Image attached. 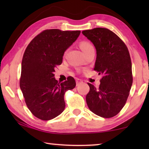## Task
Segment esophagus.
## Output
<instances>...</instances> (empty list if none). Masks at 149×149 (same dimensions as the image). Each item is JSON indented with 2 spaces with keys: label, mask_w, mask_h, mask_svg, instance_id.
I'll return each mask as SVG.
<instances>
[{
  "label": "esophagus",
  "mask_w": 149,
  "mask_h": 149,
  "mask_svg": "<svg viewBox=\"0 0 149 149\" xmlns=\"http://www.w3.org/2000/svg\"><path fill=\"white\" fill-rule=\"evenodd\" d=\"M82 83H83V81L81 79H78V78H77V79H76V85H77H77H79V84H82Z\"/></svg>",
  "instance_id": "esophagus-1"
}]
</instances>
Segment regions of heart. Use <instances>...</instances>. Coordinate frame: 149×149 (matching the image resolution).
I'll return each mask as SVG.
<instances>
[{"mask_svg":"<svg viewBox=\"0 0 149 149\" xmlns=\"http://www.w3.org/2000/svg\"><path fill=\"white\" fill-rule=\"evenodd\" d=\"M79 47L81 48V49L82 50V51L84 52V53L85 54L86 52L89 50L90 49H93V47L92 46V45L90 43V42H87V41H82L79 43ZM66 53V51L65 52V54Z\"/></svg>","mask_w":149,"mask_h":149,"instance_id":"b5f03b06","label":"heart"}]
</instances>
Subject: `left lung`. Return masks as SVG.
Here are the masks:
<instances>
[{
	"mask_svg": "<svg viewBox=\"0 0 149 149\" xmlns=\"http://www.w3.org/2000/svg\"><path fill=\"white\" fill-rule=\"evenodd\" d=\"M97 50L94 70L101 74L99 87L88 83V107L105 118L115 116L124 107L133 84L132 65L129 50L114 32L103 27L82 31Z\"/></svg>",
	"mask_w": 149,
	"mask_h": 149,
	"instance_id": "left-lung-1",
	"label": "left lung"
}]
</instances>
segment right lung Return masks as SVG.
I'll return each mask as SVG.
<instances>
[{
  "mask_svg": "<svg viewBox=\"0 0 149 149\" xmlns=\"http://www.w3.org/2000/svg\"><path fill=\"white\" fill-rule=\"evenodd\" d=\"M80 31L46 29L27 45L22 62L19 86L27 108L42 120L56 118L65 108L64 94L75 87L70 76L61 83L55 79V68L62 62L65 50L79 37Z\"/></svg>",
  "mask_w": 149,
  "mask_h": 149,
  "instance_id": "add662e5",
  "label": "right lung"
}]
</instances>
